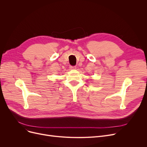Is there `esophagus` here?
Masks as SVG:
<instances>
[{"mask_svg":"<svg viewBox=\"0 0 147 147\" xmlns=\"http://www.w3.org/2000/svg\"><path fill=\"white\" fill-rule=\"evenodd\" d=\"M69 68L71 69H76V66H69Z\"/></svg>","mask_w":147,"mask_h":147,"instance_id":"1","label":"esophagus"}]
</instances>
